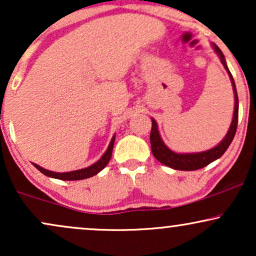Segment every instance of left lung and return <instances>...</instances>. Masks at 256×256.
<instances>
[{"label": "left lung", "instance_id": "8db88e82", "mask_svg": "<svg viewBox=\"0 0 256 256\" xmlns=\"http://www.w3.org/2000/svg\"><path fill=\"white\" fill-rule=\"evenodd\" d=\"M214 48L215 53L218 54L220 60L227 70L229 78H230L232 90H234V113H232V119L229 126V130L227 134L224 136V138L222 139L220 143L212 148H209L206 151L202 152H190V154H178V152H174L169 148L162 140L160 131H158V125L157 122L154 118H151L152 120V128H151V134H150V142H151V150L152 154L158 162H160L164 166L171 168L174 170H183V171H192V170H198L202 169L208 166L216 160H218L220 157L224 154L226 150L229 148V145L234 139V136L236 134V128H238V92H236V86L235 82L232 79L230 70H229L227 62H226L224 56L221 52V50L216 46L215 44H212Z\"/></svg>", "mask_w": 256, "mask_h": 256}]
</instances>
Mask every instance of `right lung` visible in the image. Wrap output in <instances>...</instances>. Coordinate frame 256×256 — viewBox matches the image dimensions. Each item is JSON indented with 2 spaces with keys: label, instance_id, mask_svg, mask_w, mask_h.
Returning <instances> with one entry per match:
<instances>
[{
  "label": "right lung",
  "instance_id": "1",
  "mask_svg": "<svg viewBox=\"0 0 256 256\" xmlns=\"http://www.w3.org/2000/svg\"><path fill=\"white\" fill-rule=\"evenodd\" d=\"M114 139H116V134L112 137L111 142H110V144H108V150L105 151V154H102V158H100L99 160H96L94 164H92V166L84 168V169L68 171V172H54V171L44 169V168L38 166V164H34V163L33 164L38 171H41L42 174H46V176H48V177H52V178L62 180H80L90 178V177L94 176V174L100 172V171H102L106 166H108V163L110 162V160H111V156H112Z\"/></svg>",
  "mask_w": 256,
  "mask_h": 256
}]
</instances>
